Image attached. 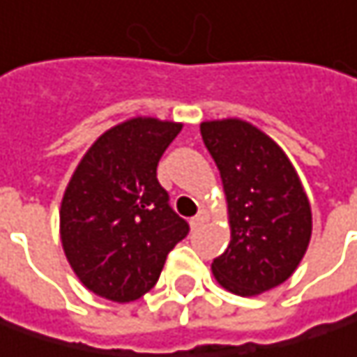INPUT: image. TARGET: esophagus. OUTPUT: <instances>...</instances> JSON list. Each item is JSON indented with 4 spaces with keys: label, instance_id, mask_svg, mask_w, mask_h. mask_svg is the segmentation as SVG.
<instances>
[{
    "label": "esophagus",
    "instance_id": "obj_1",
    "mask_svg": "<svg viewBox=\"0 0 357 357\" xmlns=\"http://www.w3.org/2000/svg\"><path fill=\"white\" fill-rule=\"evenodd\" d=\"M208 218H210V216H208V212H206V210H202V212H198V214L190 220V226L196 230V228H199V226H204V224L208 222Z\"/></svg>",
    "mask_w": 357,
    "mask_h": 357
}]
</instances>
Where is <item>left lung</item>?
Returning <instances> with one entry per match:
<instances>
[{
	"instance_id": "left-lung-1",
	"label": "left lung",
	"mask_w": 357,
	"mask_h": 357,
	"mask_svg": "<svg viewBox=\"0 0 357 357\" xmlns=\"http://www.w3.org/2000/svg\"><path fill=\"white\" fill-rule=\"evenodd\" d=\"M202 139L220 169L230 244L212 262L226 291L255 297L284 283L311 241V204L283 149L242 119L204 121Z\"/></svg>"
}]
</instances>
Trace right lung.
<instances>
[{"instance_id": "1", "label": "right lung", "mask_w": 357, "mask_h": 357, "mask_svg": "<svg viewBox=\"0 0 357 357\" xmlns=\"http://www.w3.org/2000/svg\"><path fill=\"white\" fill-rule=\"evenodd\" d=\"M181 127L127 119L98 137L74 169L60 204V241L74 275L98 297H143L190 230L158 181L159 159Z\"/></svg>"}]
</instances>
